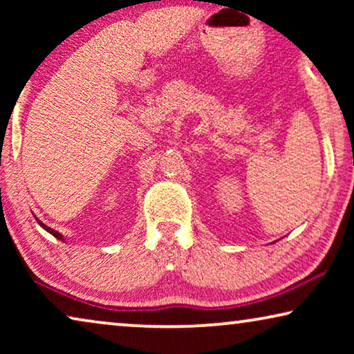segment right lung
<instances>
[{
	"instance_id": "obj_1",
	"label": "right lung",
	"mask_w": 354,
	"mask_h": 354,
	"mask_svg": "<svg viewBox=\"0 0 354 354\" xmlns=\"http://www.w3.org/2000/svg\"><path fill=\"white\" fill-rule=\"evenodd\" d=\"M37 222H38V224H40V225L43 227V229H45L46 232H50V234H51L53 236H56V239H57V240H64V236H62V235L59 234V232H56L55 229H51V227H48V225H45V224H43V222H41V221H38V219H37Z\"/></svg>"
}]
</instances>
